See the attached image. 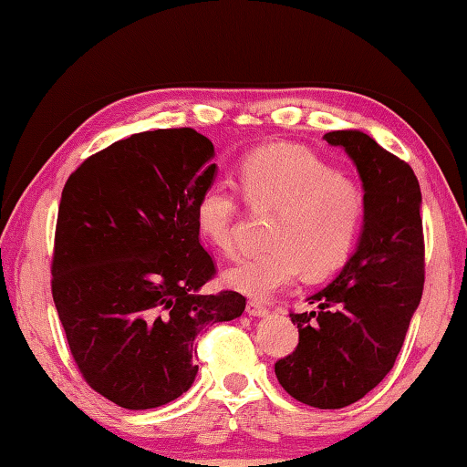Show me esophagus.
<instances>
[{"mask_svg": "<svg viewBox=\"0 0 467 467\" xmlns=\"http://www.w3.org/2000/svg\"><path fill=\"white\" fill-rule=\"evenodd\" d=\"M247 313L251 315V317H264V315L267 313V306L262 305V303H257V300H249Z\"/></svg>", "mask_w": 467, "mask_h": 467, "instance_id": "34e87169", "label": "esophagus"}]
</instances>
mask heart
<instances>
[{
    "instance_id": "b5f03b06",
    "label": "heart",
    "mask_w": 467,
    "mask_h": 467,
    "mask_svg": "<svg viewBox=\"0 0 467 467\" xmlns=\"http://www.w3.org/2000/svg\"><path fill=\"white\" fill-rule=\"evenodd\" d=\"M243 193L251 208H278L272 249L243 257L224 272L228 286L253 298H270L300 272L313 278L334 272L357 244L365 195L319 156L298 146L251 150L239 164ZM241 205L234 189L218 181L195 202V228L224 255L236 251Z\"/></svg>"
}]
</instances>
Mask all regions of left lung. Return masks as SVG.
I'll return each mask as SVG.
<instances>
[{"label":"left lung","instance_id":"obj_1","mask_svg":"<svg viewBox=\"0 0 467 467\" xmlns=\"http://www.w3.org/2000/svg\"><path fill=\"white\" fill-rule=\"evenodd\" d=\"M365 187V226L337 278L309 298L319 311L290 313L295 352L275 362L292 398L321 410L346 408L383 381L404 346L424 288L420 185L412 167L357 130L329 131Z\"/></svg>","mask_w":467,"mask_h":467}]
</instances>
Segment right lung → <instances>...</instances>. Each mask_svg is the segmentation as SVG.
Instances as JSON below:
<instances>
[{"instance_id":"right-lung-1","label":"right lung","mask_w":467,"mask_h":467,"mask_svg":"<svg viewBox=\"0 0 467 467\" xmlns=\"http://www.w3.org/2000/svg\"><path fill=\"white\" fill-rule=\"evenodd\" d=\"M212 156L192 128L133 133L86 158L61 192L53 303L84 381L121 408L183 395L197 336L244 311L239 292H200L216 275L195 228Z\"/></svg>"}]
</instances>
